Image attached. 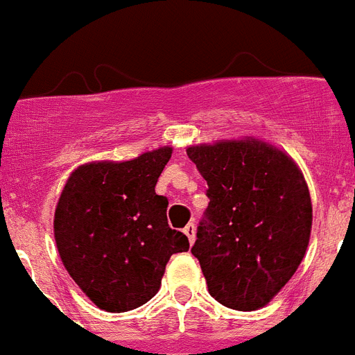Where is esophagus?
<instances>
[{"label": "esophagus", "mask_w": 355, "mask_h": 355, "mask_svg": "<svg viewBox=\"0 0 355 355\" xmlns=\"http://www.w3.org/2000/svg\"><path fill=\"white\" fill-rule=\"evenodd\" d=\"M184 235L189 237V242L190 244H193V241H196V224L193 223H189L187 226H184Z\"/></svg>", "instance_id": "34e87169"}]
</instances>
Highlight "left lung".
Returning <instances> with one entry per match:
<instances>
[{
  "label": "left lung",
  "mask_w": 355,
  "mask_h": 355,
  "mask_svg": "<svg viewBox=\"0 0 355 355\" xmlns=\"http://www.w3.org/2000/svg\"><path fill=\"white\" fill-rule=\"evenodd\" d=\"M210 199L192 255L210 295L235 311L271 302L304 260L313 228L305 178L282 148L246 136L190 145Z\"/></svg>",
  "instance_id": "8db88e82"
}]
</instances>
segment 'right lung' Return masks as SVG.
Listing matches in <instances>:
<instances>
[{"label": "right lung", "mask_w": 355, "mask_h": 355, "mask_svg": "<svg viewBox=\"0 0 355 355\" xmlns=\"http://www.w3.org/2000/svg\"><path fill=\"white\" fill-rule=\"evenodd\" d=\"M172 147L129 162L77 166L55 207L53 235L69 277L98 309L125 313L159 291L165 266L190 248L166 220L168 199L154 187Z\"/></svg>", "instance_id": "1"}]
</instances>
